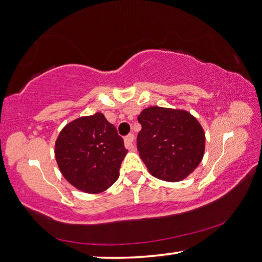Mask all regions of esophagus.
Returning a JSON list of instances; mask_svg holds the SVG:
<instances>
[{
  "instance_id": "1",
  "label": "esophagus",
  "mask_w": 262,
  "mask_h": 262,
  "mask_svg": "<svg viewBox=\"0 0 262 262\" xmlns=\"http://www.w3.org/2000/svg\"><path fill=\"white\" fill-rule=\"evenodd\" d=\"M134 140H135V135H127L125 137V139H124V144H125V147L127 149H134L135 148V144H134Z\"/></svg>"
}]
</instances>
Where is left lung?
Returning <instances> with one entry per match:
<instances>
[{
	"instance_id": "obj_1",
	"label": "left lung",
	"mask_w": 262,
	"mask_h": 262,
	"mask_svg": "<svg viewBox=\"0 0 262 262\" xmlns=\"http://www.w3.org/2000/svg\"><path fill=\"white\" fill-rule=\"evenodd\" d=\"M141 130L137 148L150 175L166 182H181L204 158L205 132L186 110L148 107L138 116Z\"/></svg>"
}]
</instances>
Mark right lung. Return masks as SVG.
Returning a JSON list of instances; mask_svg holds the SVG:
<instances>
[{
  "mask_svg": "<svg viewBox=\"0 0 262 262\" xmlns=\"http://www.w3.org/2000/svg\"><path fill=\"white\" fill-rule=\"evenodd\" d=\"M126 153L116 127L101 113L67 124L55 143V159L64 178L91 194L101 193L118 180Z\"/></svg>",
  "mask_w": 262,
  "mask_h": 262,
  "instance_id": "right-lung-1",
  "label": "right lung"
}]
</instances>
